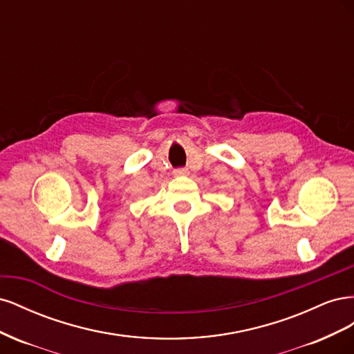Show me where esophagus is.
I'll return each instance as SVG.
<instances>
[{
  "label": "esophagus",
  "mask_w": 354,
  "mask_h": 354,
  "mask_svg": "<svg viewBox=\"0 0 354 354\" xmlns=\"http://www.w3.org/2000/svg\"><path fill=\"white\" fill-rule=\"evenodd\" d=\"M174 174L176 176H186L187 174V169L186 168H177V169H174Z\"/></svg>",
  "instance_id": "34e87169"
}]
</instances>
